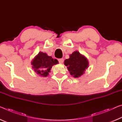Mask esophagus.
<instances>
[{
	"mask_svg": "<svg viewBox=\"0 0 122 122\" xmlns=\"http://www.w3.org/2000/svg\"><path fill=\"white\" fill-rule=\"evenodd\" d=\"M58 61H59L60 63H62L63 62V61H64V59L62 58V59H59L58 60Z\"/></svg>",
	"mask_w": 122,
	"mask_h": 122,
	"instance_id": "esophagus-1",
	"label": "esophagus"
}]
</instances>
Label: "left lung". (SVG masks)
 <instances>
[{
    "mask_svg": "<svg viewBox=\"0 0 122 122\" xmlns=\"http://www.w3.org/2000/svg\"><path fill=\"white\" fill-rule=\"evenodd\" d=\"M64 64L67 66L71 75L74 78H79L88 67V61L85 56L78 51L71 54L68 59H66Z\"/></svg>",
    "mask_w": 122,
    "mask_h": 122,
    "instance_id": "8db88e82",
    "label": "left lung"
}]
</instances>
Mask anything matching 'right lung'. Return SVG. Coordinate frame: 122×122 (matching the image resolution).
Listing matches in <instances>:
<instances>
[{
	"label": "right lung",
	"instance_id": "add662e5",
	"mask_svg": "<svg viewBox=\"0 0 122 122\" xmlns=\"http://www.w3.org/2000/svg\"><path fill=\"white\" fill-rule=\"evenodd\" d=\"M58 63L56 59H53L46 53L40 52L32 60L31 65L35 72L40 76L46 77L49 75L53 66Z\"/></svg>",
	"mask_w": 122,
	"mask_h": 122
}]
</instances>
